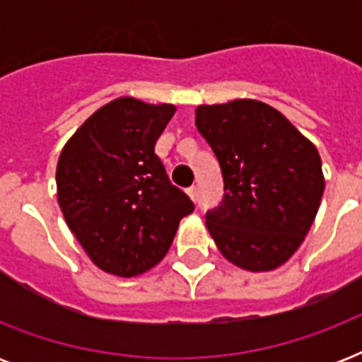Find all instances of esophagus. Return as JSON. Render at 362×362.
Here are the masks:
<instances>
[{"label":"esophagus","instance_id":"esophagus-1","mask_svg":"<svg viewBox=\"0 0 362 362\" xmlns=\"http://www.w3.org/2000/svg\"><path fill=\"white\" fill-rule=\"evenodd\" d=\"M187 195L192 197L193 203H197V197H199V195H197V187H195V186L189 187V189H187Z\"/></svg>","mask_w":362,"mask_h":362}]
</instances>
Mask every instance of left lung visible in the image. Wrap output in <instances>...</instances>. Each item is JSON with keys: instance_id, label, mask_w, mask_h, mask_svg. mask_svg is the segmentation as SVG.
<instances>
[{"instance_id": "obj_1", "label": "left lung", "mask_w": 362, "mask_h": 362, "mask_svg": "<svg viewBox=\"0 0 362 362\" xmlns=\"http://www.w3.org/2000/svg\"><path fill=\"white\" fill-rule=\"evenodd\" d=\"M195 125L218 158L223 199L206 227L227 261L274 270L308 235L325 178L317 148L270 105L235 99L201 105Z\"/></svg>"}]
</instances>
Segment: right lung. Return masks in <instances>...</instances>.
Masks as SVG:
<instances>
[{
    "label": "right lung",
    "instance_id": "obj_1",
    "mask_svg": "<svg viewBox=\"0 0 362 362\" xmlns=\"http://www.w3.org/2000/svg\"><path fill=\"white\" fill-rule=\"evenodd\" d=\"M175 110L118 98L95 110L59 153V209L88 257L109 274L131 278L156 267L195 209L153 152Z\"/></svg>",
    "mask_w": 362,
    "mask_h": 362
}]
</instances>
